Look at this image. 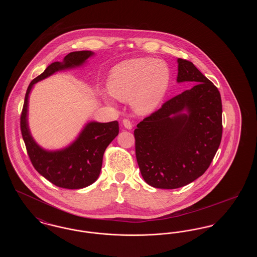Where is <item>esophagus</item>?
I'll list each match as a JSON object with an SVG mask.
<instances>
[{"instance_id":"esophagus-1","label":"esophagus","mask_w":257,"mask_h":257,"mask_svg":"<svg viewBox=\"0 0 257 257\" xmlns=\"http://www.w3.org/2000/svg\"><path fill=\"white\" fill-rule=\"evenodd\" d=\"M123 126L126 128V129H128V130H131L132 129V127H133V124L132 122L128 119V118H124L122 120Z\"/></svg>"}]
</instances>
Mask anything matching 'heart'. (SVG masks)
I'll return each instance as SVG.
<instances>
[{
  "label": "heart",
  "instance_id": "b5f03b06",
  "mask_svg": "<svg viewBox=\"0 0 257 257\" xmlns=\"http://www.w3.org/2000/svg\"><path fill=\"white\" fill-rule=\"evenodd\" d=\"M171 80L169 65L151 58H137L117 63L110 70L108 88L120 101H130L140 114L155 110L165 97Z\"/></svg>",
  "mask_w": 257,
  "mask_h": 257
}]
</instances>
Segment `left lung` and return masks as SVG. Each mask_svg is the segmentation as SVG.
Wrapping results in <instances>:
<instances>
[{"instance_id": "obj_1", "label": "left lung", "mask_w": 257, "mask_h": 257, "mask_svg": "<svg viewBox=\"0 0 257 257\" xmlns=\"http://www.w3.org/2000/svg\"><path fill=\"white\" fill-rule=\"evenodd\" d=\"M177 62V82L195 86L165 102L134 131L142 176L159 189H177L201 176L213 161L222 134L217 86L193 62L183 59Z\"/></svg>"}]
</instances>
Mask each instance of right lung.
Here are the masks:
<instances>
[{"label": "right lung", "mask_w": 257, "mask_h": 257, "mask_svg": "<svg viewBox=\"0 0 257 257\" xmlns=\"http://www.w3.org/2000/svg\"><path fill=\"white\" fill-rule=\"evenodd\" d=\"M92 55L91 51L71 52L64 57L62 62L51 63L43 73L31 82L25 95L20 128L28 155L34 168L43 177L64 189H82L97 180L104 152L119 132L118 122L114 120L107 123H87L69 147L61 150L48 151L39 147L30 133L27 118L29 94L38 81L57 71L80 66Z\"/></svg>", "instance_id": "right-lung-1"}]
</instances>
